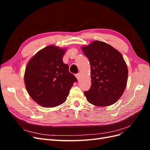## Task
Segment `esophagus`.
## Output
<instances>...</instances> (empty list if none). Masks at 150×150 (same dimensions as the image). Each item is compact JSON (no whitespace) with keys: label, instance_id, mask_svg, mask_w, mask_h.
<instances>
[{"label":"esophagus","instance_id":"esophagus-1","mask_svg":"<svg viewBox=\"0 0 150 150\" xmlns=\"http://www.w3.org/2000/svg\"><path fill=\"white\" fill-rule=\"evenodd\" d=\"M76 77L77 79L79 81L80 79V78H81V74L79 73V74H76Z\"/></svg>","mask_w":150,"mask_h":150}]
</instances>
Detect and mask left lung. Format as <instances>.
Returning a JSON list of instances; mask_svg holds the SVG:
<instances>
[{"mask_svg":"<svg viewBox=\"0 0 150 150\" xmlns=\"http://www.w3.org/2000/svg\"><path fill=\"white\" fill-rule=\"evenodd\" d=\"M91 64V86L84 95L96 106L115 103L123 94L128 71L121 54L104 42L94 40L82 47Z\"/></svg>","mask_w":150,"mask_h":150,"instance_id":"1","label":"left lung"}]
</instances>
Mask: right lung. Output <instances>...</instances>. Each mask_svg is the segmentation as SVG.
Returning a JSON list of instances; mask_svg holds the SVG:
<instances>
[{
  "instance_id": "1",
  "label": "right lung",
  "mask_w": 150,
  "mask_h": 150,
  "mask_svg": "<svg viewBox=\"0 0 150 150\" xmlns=\"http://www.w3.org/2000/svg\"><path fill=\"white\" fill-rule=\"evenodd\" d=\"M65 49L49 46L31 58L25 68L24 83L34 101L45 108L64 103L76 77L69 71L62 57Z\"/></svg>"
}]
</instances>
